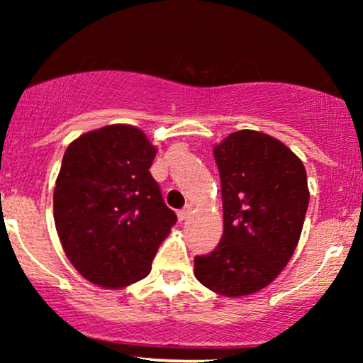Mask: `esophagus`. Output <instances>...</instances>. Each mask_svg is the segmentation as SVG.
I'll list each match as a JSON object with an SVG mask.
<instances>
[{
	"instance_id": "obj_1",
	"label": "esophagus",
	"mask_w": 363,
	"mask_h": 363,
	"mask_svg": "<svg viewBox=\"0 0 363 363\" xmlns=\"http://www.w3.org/2000/svg\"><path fill=\"white\" fill-rule=\"evenodd\" d=\"M189 215H191V206H186V208H182V210H179L177 211L179 222H184V220L189 218Z\"/></svg>"
}]
</instances>
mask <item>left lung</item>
<instances>
[{
  "label": "left lung",
  "instance_id": "8db88e82",
  "mask_svg": "<svg viewBox=\"0 0 363 363\" xmlns=\"http://www.w3.org/2000/svg\"><path fill=\"white\" fill-rule=\"evenodd\" d=\"M223 201V235L210 254L194 257L206 289L242 297L264 289L290 261L309 206L301 158L264 133H232L216 145Z\"/></svg>",
  "mask_w": 363,
  "mask_h": 363
}]
</instances>
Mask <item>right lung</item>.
Masks as SVG:
<instances>
[{
    "label": "right lung",
    "instance_id": "add662e5",
    "mask_svg": "<svg viewBox=\"0 0 363 363\" xmlns=\"http://www.w3.org/2000/svg\"><path fill=\"white\" fill-rule=\"evenodd\" d=\"M157 150L141 129L112 124L66 148L54 187V222L66 256L95 285L145 278L177 216L150 174Z\"/></svg>",
    "mask_w": 363,
    "mask_h": 363
}]
</instances>
